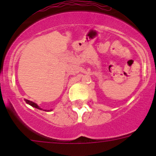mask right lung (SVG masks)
I'll list each match as a JSON object with an SVG mask.
<instances>
[{
	"instance_id": "1",
	"label": "right lung",
	"mask_w": 156,
	"mask_h": 156,
	"mask_svg": "<svg viewBox=\"0 0 156 156\" xmlns=\"http://www.w3.org/2000/svg\"><path fill=\"white\" fill-rule=\"evenodd\" d=\"M26 102L28 103V104L31 105V106H33V107H34V108H38V109H41V108L39 107V106H37V105L36 104V103H33V102L30 101V100H26Z\"/></svg>"
}]
</instances>
